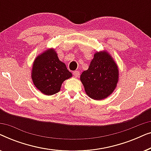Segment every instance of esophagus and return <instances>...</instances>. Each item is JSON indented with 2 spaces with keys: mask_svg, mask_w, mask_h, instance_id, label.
<instances>
[{
  "mask_svg": "<svg viewBox=\"0 0 151 151\" xmlns=\"http://www.w3.org/2000/svg\"><path fill=\"white\" fill-rule=\"evenodd\" d=\"M73 75L75 78H78L80 76V72L78 71H74L73 72Z\"/></svg>",
  "mask_w": 151,
  "mask_h": 151,
  "instance_id": "obj_1",
  "label": "esophagus"
}]
</instances>
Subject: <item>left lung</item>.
Masks as SVG:
<instances>
[{
  "instance_id": "1",
  "label": "left lung",
  "mask_w": 151,
  "mask_h": 151,
  "mask_svg": "<svg viewBox=\"0 0 151 151\" xmlns=\"http://www.w3.org/2000/svg\"><path fill=\"white\" fill-rule=\"evenodd\" d=\"M118 80V66L106 50L96 51L88 69L80 76L86 95L95 100H104L112 94Z\"/></svg>"
}]
</instances>
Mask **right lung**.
<instances>
[{"label":"right lung","mask_w":151,"mask_h":151,"mask_svg":"<svg viewBox=\"0 0 151 151\" xmlns=\"http://www.w3.org/2000/svg\"><path fill=\"white\" fill-rule=\"evenodd\" d=\"M31 73L33 84L46 96L59 92L63 82L72 77V73L60 60L53 48L47 49L37 55Z\"/></svg>","instance_id":"add662e5"}]
</instances>
